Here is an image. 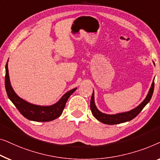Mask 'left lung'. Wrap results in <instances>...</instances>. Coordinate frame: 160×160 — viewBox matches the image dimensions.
<instances>
[{
  "instance_id": "8db88e82",
  "label": "left lung",
  "mask_w": 160,
  "mask_h": 160,
  "mask_svg": "<svg viewBox=\"0 0 160 160\" xmlns=\"http://www.w3.org/2000/svg\"><path fill=\"white\" fill-rule=\"evenodd\" d=\"M154 80H153L151 85V88L149 91L148 92V94L146 96L145 99L139 104L138 107H136L134 109L128 112H121V113H118L114 114H108L103 113L101 111H99L96 107L95 104V100H94V91H93V94H92L91 99V110L92 114H93L94 118L96 120H98L102 123L107 125H115V124H120V123H123L125 122H128V121L132 120V119L136 118L138 114L140 113L146 105L149 102L152 98L153 92H154Z\"/></svg>"
}]
</instances>
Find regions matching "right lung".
<instances>
[{"label":"right lung","instance_id":"1","mask_svg":"<svg viewBox=\"0 0 160 160\" xmlns=\"http://www.w3.org/2000/svg\"><path fill=\"white\" fill-rule=\"evenodd\" d=\"M8 62L6 64V76H5V87L8 97L19 110L20 113L24 118L29 120L35 122H49L58 118L62 114L65 104L69 96L76 91L77 88L67 92L62 96V98L57 103L50 106L36 105L28 102L23 98H20L11 85L9 74H8Z\"/></svg>","mask_w":160,"mask_h":160}]
</instances>
